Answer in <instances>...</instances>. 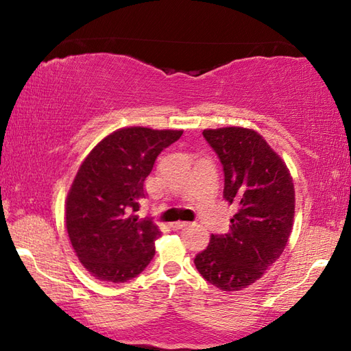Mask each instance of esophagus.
<instances>
[{"label":"esophagus","instance_id":"obj_1","mask_svg":"<svg viewBox=\"0 0 351 351\" xmlns=\"http://www.w3.org/2000/svg\"><path fill=\"white\" fill-rule=\"evenodd\" d=\"M170 226H171V229L176 230V229H182V228L190 226V223L189 221H175V223H171Z\"/></svg>","mask_w":351,"mask_h":351}]
</instances>
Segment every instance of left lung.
I'll return each mask as SVG.
<instances>
[{
    "instance_id": "left-lung-1",
    "label": "left lung",
    "mask_w": 351,
    "mask_h": 351,
    "mask_svg": "<svg viewBox=\"0 0 351 351\" xmlns=\"http://www.w3.org/2000/svg\"><path fill=\"white\" fill-rule=\"evenodd\" d=\"M202 134L225 171L223 197L238 210L229 232L213 234L195 264L211 285L240 291L263 278L285 249L294 220V182L256 131L228 126Z\"/></svg>"
}]
</instances>
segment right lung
Instances as JSON below:
<instances>
[{
	"instance_id": "obj_1",
	"label": "right lung",
	"mask_w": 351,
	"mask_h": 351,
	"mask_svg": "<svg viewBox=\"0 0 351 351\" xmlns=\"http://www.w3.org/2000/svg\"><path fill=\"white\" fill-rule=\"evenodd\" d=\"M178 130L131 126L111 132L81 164L66 199V228L81 264L104 282H128L145 270L161 237L151 219H140L145 180Z\"/></svg>"
}]
</instances>
